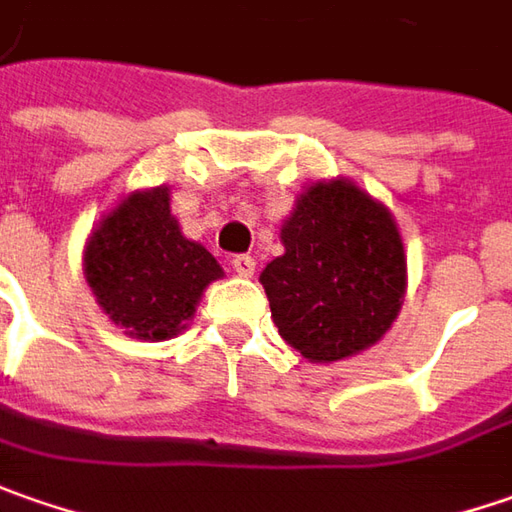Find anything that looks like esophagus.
I'll list each match as a JSON object with an SVG mask.
<instances>
[{"label":"esophagus","instance_id":"34e87169","mask_svg":"<svg viewBox=\"0 0 512 512\" xmlns=\"http://www.w3.org/2000/svg\"><path fill=\"white\" fill-rule=\"evenodd\" d=\"M232 272L240 274V277H252V274H255V257L235 255L232 257Z\"/></svg>","mask_w":512,"mask_h":512}]
</instances>
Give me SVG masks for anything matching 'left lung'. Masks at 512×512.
<instances>
[{
	"label": "left lung",
	"mask_w": 512,
	"mask_h": 512,
	"mask_svg": "<svg viewBox=\"0 0 512 512\" xmlns=\"http://www.w3.org/2000/svg\"><path fill=\"white\" fill-rule=\"evenodd\" d=\"M260 272L277 331L311 362L374 345L405 297V249L388 209L348 181L309 186Z\"/></svg>",
	"instance_id": "1"
}]
</instances>
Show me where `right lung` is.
Instances as JSON below:
<instances>
[{"label":"right lung","mask_w":512,"mask_h":512,"mask_svg":"<svg viewBox=\"0 0 512 512\" xmlns=\"http://www.w3.org/2000/svg\"><path fill=\"white\" fill-rule=\"evenodd\" d=\"M98 306L138 340L175 337L223 269L201 243L186 240L164 186L135 192L104 215L84 252Z\"/></svg>","instance_id":"add662e5"}]
</instances>
